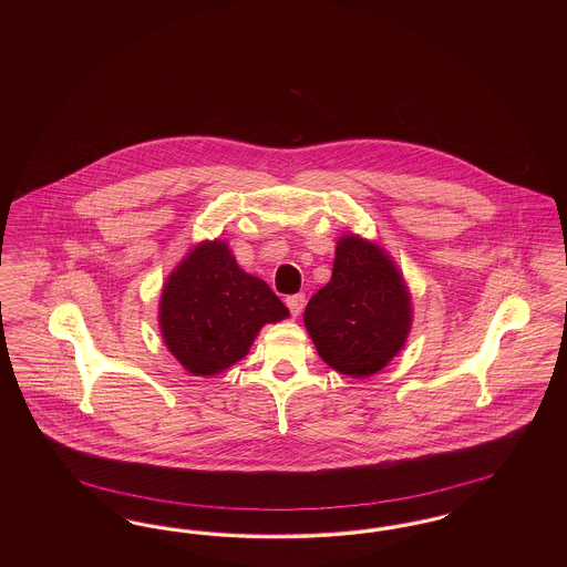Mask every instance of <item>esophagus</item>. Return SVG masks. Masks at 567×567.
<instances>
[{
    "instance_id": "obj_1",
    "label": "esophagus",
    "mask_w": 567,
    "mask_h": 567,
    "mask_svg": "<svg viewBox=\"0 0 567 567\" xmlns=\"http://www.w3.org/2000/svg\"><path fill=\"white\" fill-rule=\"evenodd\" d=\"M285 301H287V306H289V312H291V317H299V312L303 310L306 297L301 296V293H296V296L287 297Z\"/></svg>"
}]
</instances>
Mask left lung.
I'll return each mask as SVG.
<instances>
[{
	"label": "left lung",
	"instance_id": "1",
	"mask_svg": "<svg viewBox=\"0 0 567 567\" xmlns=\"http://www.w3.org/2000/svg\"><path fill=\"white\" fill-rule=\"evenodd\" d=\"M404 278L377 244L338 243L331 280L306 306L303 323L327 365L340 374H377L404 347L410 331Z\"/></svg>",
	"mask_w": 567,
	"mask_h": 567
}]
</instances>
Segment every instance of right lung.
I'll list each match as a JSON object with an SVG mask.
<instances>
[{
  "label": "right lung",
  "instance_id": "right-lung-1",
  "mask_svg": "<svg viewBox=\"0 0 567 567\" xmlns=\"http://www.w3.org/2000/svg\"><path fill=\"white\" fill-rule=\"evenodd\" d=\"M289 317L270 287L238 268L225 243H204L163 287L159 324L169 352L195 377H213L250 349L266 323Z\"/></svg>",
  "mask_w": 567,
  "mask_h": 567
}]
</instances>
